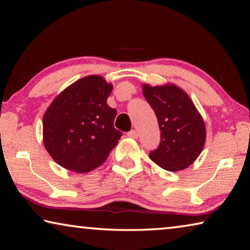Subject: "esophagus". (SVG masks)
<instances>
[{
  "mask_svg": "<svg viewBox=\"0 0 250 250\" xmlns=\"http://www.w3.org/2000/svg\"><path fill=\"white\" fill-rule=\"evenodd\" d=\"M129 137H132V139H137V136H139V133H137L136 130H131L129 131L128 133H126Z\"/></svg>",
  "mask_w": 250,
  "mask_h": 250,
  "instance_id": "obj_1",
  "label": "esophagus"
}]
</instances>
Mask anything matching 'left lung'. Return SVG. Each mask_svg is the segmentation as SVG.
Here are the masks:
<instances>
[{
  "mask_svg": "<svg viewBox=\"0 0 250 250\" xmlns=\"http://www.w3.org/2000/svg\"><path fill=\"white\" fill-rule=\"evenodd\" d=\"M143 93L155 110L160 144L149 158L169 172L184 169L200 156L205 144V125L190 98L182 89L167 86H143Z\"/></svg>",
  "mask_w": 250,
  "mask_h": 250,
  "instance_id": "1",
  "label": "left lung"
}]
</instances>
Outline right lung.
Segmentation results:
<instances>
[{
  "label": "right lung",
  "mask_w": 250,
  "mask_h": 250,
  "mask_svg": "<svg viewBox=\"0 0 250 250\" xmlns=\"http://www.w3.org/2000/svg\"><path fill=\"white\" fill-rule=\"evenodd\" d=\"M113 86L101 76L79 79L58 95L44 115V145L61 167L86 173L100 167L120 140L117 110L106 103Z\"/></svg>",
  "instance_id": "add662e5"
}]
</instances>
